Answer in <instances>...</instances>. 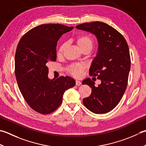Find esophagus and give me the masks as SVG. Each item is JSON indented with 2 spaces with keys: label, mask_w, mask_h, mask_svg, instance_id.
Wrapping results in <instances>:
<instances>
[{
  "label": "esophagus",
  "mask_w": 146,
  "mask_h": 146,
  "mask_svg": "<svg viewBox=\"0 0 146 146\" xmlns=\"http://www.w3.org/2000/svg\"><path fill=\"white\" fill-rule=\"evenodd\" d=\"M75 82H76V86H80V85L82 84L81 82H80L78 80H76Z\"/></svg>",
  "instance_id": "esophagus-1"
}]
</instances>
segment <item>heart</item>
Listing matches in <instances>:
<instances>
[{
    "instance_id": "b5f03b06",
    "label": "heart",
    "mask_w": 146,
    "mask_h": 146,
    "mask_svg": "<svg viewBox=\"0 0 146 146\" xmlns=\"http://www.w3.org/2000/svg\"><path fill=\"white\" fill-rule=\"evenodd\" d=\"M75 42L80 50L83 51L84 50H88L90 51L94 45V41L92 37L88 35L84 34L79 36H77L75 38ZM66 48V44L62 43L59 47L57 52V55L58 57L62 56L64 50ZM84 66L80 64L78 66H74L70 69V73L75 76H80L82 74V71L84 69Z\"/></svg>"
}]
</instances>
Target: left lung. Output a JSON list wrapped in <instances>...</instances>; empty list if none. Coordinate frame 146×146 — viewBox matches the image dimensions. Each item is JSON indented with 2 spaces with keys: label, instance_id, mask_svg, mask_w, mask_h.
Here are the masks:
<instances>
[{
  "label": "left lung",
  "instance_id": "obj_1",
  "mask_svg": "<svg viewBox=\"0 0 146 146\" xmlns=\"http://www.w3.org/2000/svg\"><path fill=\"white\" fill-rule=\"evenodd\" d=\"M76 28L94 34L99 42L89 73L101 80V84L95 87L90 78L82 82L92 88L90 96L83 102L94 113H108L118 105L127 88L131 65L127 42L120 33L102 22L85 23Z\"/></svg>",
  "mask_w": 146,
  "mask_h": 146
}]
</instances>
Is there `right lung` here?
Listing matches in <instances>:
<instances>
[{
	"instance_id": "add662e5",
	"label": "right lung",
	"mask_w": 146,
	"mask_h": 146,
	"mask_svg": "<svg viewBox=\"0 0 146 146\" xmlns=\"http://www.w3.org/2000/svg\"><path fill=\"white\" fill-rule=\"evenodd\" d=\"M73 27L61 24H43L21 37L15 54V75L23 97L30 107L42 115L58 109L62 96L75 85L71 77L48 78V62L56 61L57 43L62 34Z\"/></svg>"
}]
</instances>
